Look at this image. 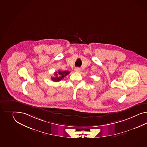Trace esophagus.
Wrapping results in <instances>:
<instances>
[{"mask_svg": "<svg viewBox=\"0 0 147 147\" xmlns=\"http://www.w3.org/2000/svg\"><path fill=\"white\" fill-rule=\"evenodd\" d=\"M75 71L76 72H80V71H81V69L79 68V67H76V68H75Z\"/></svg>", "mask_w": 147, "mask_h": 147, "instance_id": "obj_1", "label": "esophagus"}]
</instances>
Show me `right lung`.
I'll use <instances>...</instances> for the list:
<instances>
[{
    "label": "right lung",
    "instance_id": "obj_1",
    "mask_svg": "<svg viewBox=\"0 0 147 147\" xmlns=\"http://www.w3.org/2000/svg\"><path fill=\"white\" fill-rule=\"evenodd\" d=\"M70 72H68L67 71H58V72H56L54 73V75L55 76V77H51V80L54 82H59L61 81L62 79H64V78L65 77L66 75H68L69 74Z\"/></svg>",
    "mask_w": 147,
    "mask_h": 147
}]
</instances>
